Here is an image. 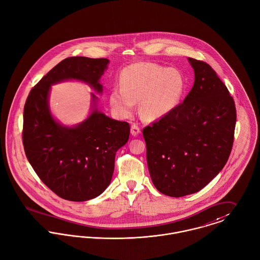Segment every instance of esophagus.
Listing matches in <instances>:
<instances>
[{"mask_svg":"<svg viewBox=\"0 0 260 260\" xmlns=\"http://www.w3.org/2000/svg\"><path fill=\"white\" fill-rule=\"evenodd\" d=\"M131 134L136 137L141 134V127L138 125V123H133L131 126Z\"/></svg>","mask_w":260,"mask_h":260,"instance_id":"esophagus-1","label":"esophagus"}]
</instances>
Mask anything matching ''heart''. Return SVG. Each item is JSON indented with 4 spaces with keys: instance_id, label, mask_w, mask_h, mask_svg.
<instances>
[{
    "instance_id": "b5f03b06",
    "label": "heart",
    "mask_w": 260,
    "mask_h": 260,
    "mask_svg": "<svg viewBox=\"0 0 260 260\" xmlns=\"http://www.w3.org/2000/svg\"><path fill=\"white\" fill-rule=\"evenodd\" d=\"M119 86L110 92V104L116 116L129 117L140 102L142 116L151 120L167 116L178 105L185 80L177 69L141 61L122 70Z\"/></svg>"
}]
</instances>
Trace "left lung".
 <instances>
[{"instance_id":"1","label":"left lung","mask_w":260,"mask_h":260,"mask_svg":"<svg viewBox=\"0 0 260 260\" xmlns=\"http://www.w3.org/2000/svg\"><path fill=\"white\" fill-rule=\"evenodd\" d=\"M193 87L171 113L143 129L152 183L169 197L200 191L225 166L236 122L228 87L205 61L188 58Z\"/></svg>"}]
</instances>
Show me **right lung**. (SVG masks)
Masks as SVG:
<instances>
[{
	"instance_id": "add662e5",
	"label": "right lung",
	"mask_w": 260,
	"mask_h": 260,
	"mask_svg": "<svg viewBox=\"0 0 260 260\" xmlns=\"http://www.w3.org/2000/svg\"><path fill=\"white\" fill-rule=\"evenodd\" d=\"M108 63V58H64L30 89L25 104L22 135L26 156L40 179L67 201L86 202L109 186L116 152L128 141L129 124L94 109L79 125L62 126L50 113L49 91L58 82L78 80L102 92L99 81Z\"/></svg>"
}]
</instances>
